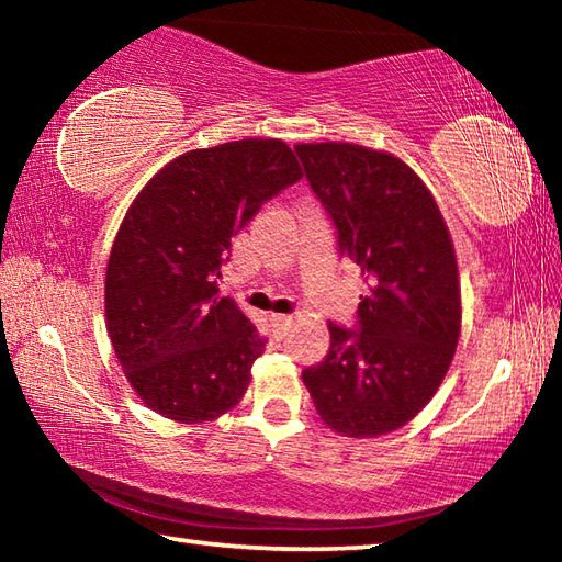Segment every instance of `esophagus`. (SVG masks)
Masks as SVG:
<instances>
[{
	"instance_id": "1",
	"label": "esophagus",
	"mask_w": 562,
	"mask_h": 562,
	"mask_svg": "<svg viewBox=\"0 0 562 562\" xmlns=\"http://www.w3.org/2000/svg\"><path fill=\"white\" fill-rule=\"evenodd\" d=\"M270 322H272V329H274V335H284V331H288V327H290V317L288 315H272L270 317Z\"/></svg>"
}]
</instances>
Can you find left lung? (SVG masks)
<instances>
[{
  "label": "left lung",
  "mask_w": 562,
  "mask_h": 562,
  "mask_svg": "<svg viewBox=\"0 0 562 562\" xmlns=\"http://www.w3.org/2000/svg\"><path fill=\"white\" fill-rule=\"evenodd\" d=\"M312 193L359 265L355 329L329 322V351L302 372L329 429L369 439L431 402L461 331L459 268L429 188L404 160L355 144L294 148Z\"/></svg>",
  "instance_id": "1"
}]
</instances>
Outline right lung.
<instances>
[{"instance_id":"right-lung-1","label":"right lung","mask_w":562,"mask_h":562,"mask_svg":"<svg viewBox=\"0 0 562 562\" xmlns=\"http://www.w3.org/2000/svg\"><path fill=\"white\" fill-rule=\"evenodd\" d=\"M302 178L284 140L245 138L170 160L128 207L106 268V327L144 404L180 424L237 406L265 339L217 297L231 237Z\"/></svg>"}]
</instances>
